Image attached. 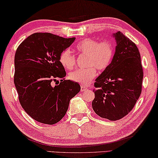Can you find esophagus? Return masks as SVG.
<instances>
[{"label": "esophagus", "mask_w": 158, "mask_h": 158, "mask_svg": "<svg viewBox=\"0 0 158 158\" xmlns=\"http://www.w3.org/2000/svg\"><path fill=\"white\" fill-rule=\"evenodd\" d=\"M88 89V88H87V87H85L84 86H81V92H84V91H86V90Z\"/></svg>", "instance_id": "1"}]
</instances>
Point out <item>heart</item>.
<instances>
[{"mask_svg": "<svg viewBox=\"0 0 158 158\" xmlns=\"http://www.w3.org/2000/svg\"><path fill=\"white\" fill-rule=\"evenodd\" d=\"M77 52L87 55L86 69H76L69 73L71 81L81 85H87L97 74L95 68L99 71L107 69L114 56V47L110 41L98 40L85 38L76 45ZM59 63L66 69H71L76 63V59L68 49L64 50L59 56Z\"/></svg>", "mask_w": 158, "mask_h": 158, "instance_id": "obj_1", "label": "heart"}]
</instances>
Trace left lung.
I'll return each mask as SVG.
<instances>
[{
    "label": "left lung",
    "instance_id": "8db88e82",
    "mask_svg": "<svg viewBox=\"0 0 158 158\" xmlns=\"http://www.w3.org/2000/svg\"><path fill=\"white\" fill-rule=\"evenodd\" d=\"M116 47L112 62L95 80L93 110L101 118L115 121L132 110L141 93V56L135 43L120 31L113 33Z\"/></svg>",
    "mask_w": 158,
    "mask_h": 158
}]
</instances>
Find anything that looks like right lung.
<instances>
[{
  "instance_id": "right-lung-1",
  "label": "right lung",
  "mask_w": 158,
  "mask_h": 158,
  "mask_svg": "<svg viewBox=\"0 0 158 158\" xmlns=\"http://www.w3.org/2000/svg\"><path fill=\"white\" fill-rule=\"evenodd\" d=\"M76 38H64L50 33H35L17 48L15 56L14 82L22 108L38 122L54 125L69 108L70 100L81 90L76 82L62 80L66 71L60 54ZM56 78L62 80L53 86Z\"/></svg>"
}]
</instances>
